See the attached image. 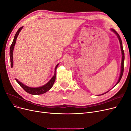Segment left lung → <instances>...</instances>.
Wrapping results in <instances>:
<instances>
[{
  "label": "left lung",
  "instance_id": "left-lung-1",
  "mask_svg": "<svg viewBox=\"0 0 131 131\" xmlns=\"http://www.w3.org/2000/svg\"><path fill=\"white\" fill-rule=\"evenodd\" d=\"M111 30H112V31H113V32L117 35V38H118V40H119V41H120V43L121 50V53H122V61H121V73H120V75L119 79H118V81H117V83L116 84V85H115V86H116V85L118 84V83L120 82V81L121 80V79L122 77L123 73H124V59H125V53H124V50H123V47H122V43L121 39V38H120V37L119 34H118L116 32V31L115 30H114V29H111ZM108 92H105V93H106ZM105 93H103V94H105Z\"/></svg>",
  "mask_w": 131,
  "mask_h": 131
}]
</instances>
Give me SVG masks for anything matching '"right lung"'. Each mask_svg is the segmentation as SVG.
<instances>
[{
    "instance_id": "1",
    "label": "right lung",
    "mask_w": 131,
    "mask_h": 131,
    "mask_svg": "<svg viewBox=\"0 0 131 131\" xmlns=\"http://www.w3.org/2000/svg\"><path fill=\"white\" fill-rule=\"evenodd\" d=\"M23 27H21V28H19L18 29V30L17 31L16 33L15 37L14 39V40L12 42V44L10 46V62H11V67H13V51H14V46L15 45L16 43V39H17V37H18V35L20 32L21 30H22ZM59 64H58L56 67H55L54 69V75L53 76V77L51 79V80L46 83V84H45L44 85H43L41 87H39V88H30V87L27 86L26 85H25L21 82H20L19 81H18L17 79H15L16 81L18 84L20 85L22 89L24 90L25 91H26L27 92H28V93H30L31 94H33V95H39V94H41L43 93H45L46 92H47L49 90H50L54 84V82L55 81V80H56V69L57 68V67L58 66Z\"/></svg>"
}]
</instances>
